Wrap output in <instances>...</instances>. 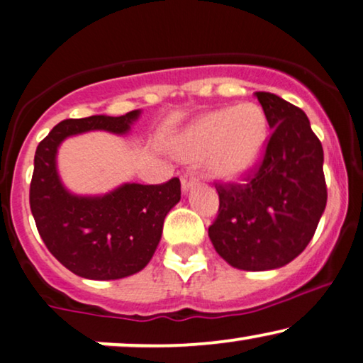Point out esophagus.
I'll list each match as a JSON object with an SVG mask.
<instances>
[{"mask_svg": "<svg viewBox=\"0 0 363 363\" xmlns=\"http://www.w3.org/2000/svg\"><path fill=\"white\" fill-rule=\"evenodd\" d=\"M196 183H199V178L195 177V173H185V175L182 177V190L188 191L191 186H195Z\"/></svg>", "mask_w": 363, "mask_h": 363, "instance_id": "1", "label": "esophagus"}]
</instances>
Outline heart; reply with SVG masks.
I'll return each mask as SVG.
<instances>
[{"label":"heart","mask_w":363,"mask_h":363,"mask_svg":"<svg viewBox=\"0 0 363 363\" xmlns=\"http://www.w3.org/2000/svg\"><path fill=\"white\" fill-rule=\"evenodd\" d=\"M265 141L267 118L262 108L242 103L201 115L177 136L173 150L186 162L206 157L211 175L235 182L255 168Z\"/></svg>","instance_id":"obj_1"}]
</instances>
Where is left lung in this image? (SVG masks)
I'll return each instance as SVG.
<instances>
[{"instance_id":"left-lung-1","label":"left lung","mask_w":363,"mask_h":363,"mask_svg":"<svg viewBox=\"0 0 363 363\" xmlns=\"http://www.w3.org/2000/svg\"><path fill=\"white\" fill-rule=\"evenodd\" d=\"M272 131L265 157L243 185H216L220 206L208 237L240 270H274L312 240L327 205L323 148L307 115L274 93L257 91Z\"/></svg>"}]
</instances>
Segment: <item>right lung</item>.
I'll return each mask as SVG.
<instances>
[{"label":"right lung","mask_w":363,"mask_h":363,"mask_svg":"<svg viewBox=\"0 0 363 363\" xmlns=\"http://www.w3.org/2000/svg\"><path fill=\"white\" fill-rule=\"evenodd\" d=\"M140 113L63 120L36 148L30 185L36 228L51 255L83 279L118 280L143 270L162 238L164 216L180 201L178 178L162 185L125 183L96 196L74 195L61 182L56 155L68 136L95 130L126 135Z\"/></svg>","instance_id":"obj_1"}]
</instances>
